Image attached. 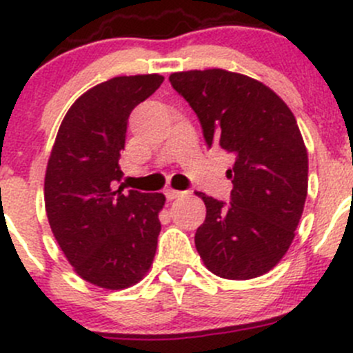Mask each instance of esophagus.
I'll return each mask as SVG.
<instances>
[{"instance_id":"esophagus-1","label":"esophagus","mask_w":353,"mask_h":353,"mask_svg":"<svg viewBox=\"0 0 353 353\" xmlns=\"http://www.w3.org/2000/svg\"><path fill=\"white\" fill-rule=\"evenodd\" d=\"M184 191H179V190H172V188H169V190H165V196L167 199H177V198H183L184 196Z\"/></svg>"}]
</instances>
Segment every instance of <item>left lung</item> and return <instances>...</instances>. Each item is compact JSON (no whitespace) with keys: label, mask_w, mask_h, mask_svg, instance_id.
<instances>
[{"label":"left lung","mask_w":353,"mask_h":353,"mask_svg":"<svg viewBox=\"0 0 353 353\" xmlns=\"http://www.w3.org/2000/svg\"><path fill=\"white\" fill-rule=\"evenodd\" d=\"M170 85L196 112L208 147L236 162L230 203L196 193L206 219L194 244L206 268L229 280L268 273L285 256L307 196V150L297 121L272 88L220 70L172 73Z\"/></svg>","instance_id":"1"}]
</instances>
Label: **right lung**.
Returning <instances> with one entry per match:
<instances>
[{
    "label": "right lung",
    "mask_w": 353,
    "mask_h": 353,
    "mask_svg": "<svg viewBox=\"0 0 353 353\" xmlns=\"http://www.w3.org/2000/svg\"><path fill=\"white\" fill-rule=\"evenodd\" d=\"M162 74L116 77L74 101L59 126L44 179L49 225L74 272L123 290L154 263L165 196L117 188L128 117Z\"/></svg>",
    "instance_id": "add662e5"
}]
</instances>
